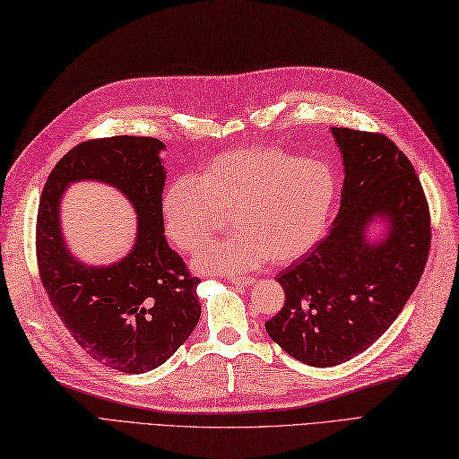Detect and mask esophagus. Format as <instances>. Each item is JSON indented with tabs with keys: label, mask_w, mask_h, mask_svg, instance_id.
I'll return each mask as SVG.
<instances>
[{
	"label": "esophagus",
	"mask_w": 459,
	"mask_h": 459,
	"mask_svg": "<svg viewBox=\"0 0 459 459\" xmlns=\"http://www.w3.org/2000/svg\"><path fill=\"white\" fill-rule=\"evenodd\" d=\"M233 285H239V287H248V285H253L256 280L255 277H231L230 280Z\"/></svg>",
	"instance_id": "1"
}]
</instances>
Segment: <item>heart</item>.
I'll return each instance as SVG.
<instances>
[{"label":"heart","instance_id":"b5f03b06","mask_svg":"<svg viewBox=\"0 0 459 459\" xmlns=\"http://www.w3.org/2000/svg\"><path fill=\"white\" fill-rule=\"evenodd\" d=\"M335 197L329 164L277 147H241L208 160L197 178H176L162 193L160 212L166 235L184 253L211 241L230 212L238 231L208 245L195 268L238 273L308 253L322 239Z\"/></svg>","mask_w":459,"mask_h":459}]
</instances>
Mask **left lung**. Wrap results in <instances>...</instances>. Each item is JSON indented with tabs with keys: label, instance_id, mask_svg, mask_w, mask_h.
I'll return each mask as SVG.
<instances>
[{
	"label": "left lung",
	"instance_id": "obj_1",
	"mask_svg": "<svg viewBox=\"0 0 459 459\" xmlns=\"http://www.w3.org/2000/svg\"><path fill=\"white\" fill-rule=\"evenodd\" d=\"M341 149V208L325 239L285 268V304L266 322L302 364L331 368L377 341L420 283L430 247L429 206L411 162L386 135L331 128ZM384 221L379 240L368 228Z\"/></svg>",
	"mask_w": 459,
	"mask_h": 459
}]
</instances>
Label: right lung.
<instances>
[{
    "mask_svg": "<svg viewBox=\"0 0 459 459\" xmlns=\"http://www.w3.org/2000/svg\"><path fill=\"white\" fill-rule=\"evenodd\" d=\"M164 143L117 135L76 145L55 164L41 191L36 256L55 312L97 362L124 373L164 364L201 317L199 277L166 243L160 212ZM76 181L118 188L138 216L133 251L108 267H90L70 252L60 230V199Z\"/></svg>",
    "mask_w": 459,
    "mask_h": 459,
    "instance_id": "add662e5",
    "label": "right lung"
}]
</instances>
